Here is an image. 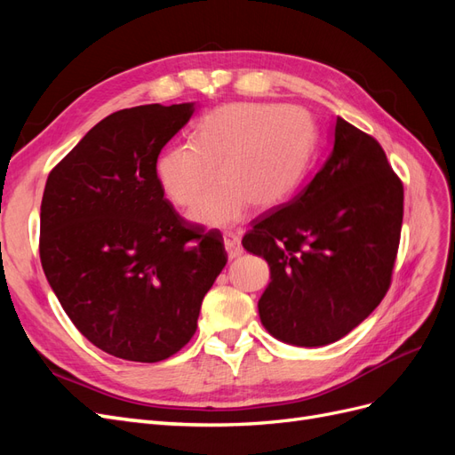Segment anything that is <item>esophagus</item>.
I'll use <instances>...</instances> for the list:
<instances>
[{
    "mask_svg": "<svg viewBox=\"0 0 455 455\" xmlns=\"http://www.w3.org/2000/svg\"><path fill=\"white\" fill-rule=\"evenodd\" d=\"M224 246H226V252H228L229 259L239 258L243 254V244H241L239 237H235V235H226L224 237Z\"/></svg>",
    "mask_w": 455,
    "mask_h": 455,
    "instance_id": "1",
    "label": "esophagus"
}]
</instances>
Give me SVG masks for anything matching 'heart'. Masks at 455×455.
Instances as JSON below:
<instances>
[{
  "instance_id": "heart-1",
  "label": "heart",
  "mask_w": 455,
  "mask_h": 455,
  "mask_svg": "<svg viewBox=\"0 0 455 455\" xmlns=\"http://www.w3.org/2000/svg\"><path fill=\"white\" fill-rule=\"evenodd\" d=\"M315 123L298 106L231 102L206 114L196 127L194 144H176L156 163L161 191L206 228L239 224L251 204L269 211L294 194L304 178L313 146ZM219 171L216 172L215 169Z\"/></svg>"
}]
</instances>
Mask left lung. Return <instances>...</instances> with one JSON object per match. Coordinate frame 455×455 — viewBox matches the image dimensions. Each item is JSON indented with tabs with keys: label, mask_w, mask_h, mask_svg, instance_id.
<instances>
[{
	"label": "left lung",
	"mask_w": 455,
	"mask_h": 455,
	"mask_svg": "<svg viewBox=\"0 0 455 455\" xmlns=\"http://www.w3.org/2000/svg\"><path fill=\"white\" fill-rule=\"evenodd\" d=\"M403 203V182L378 140L338 117L311 182L243 239L269 266L258 301L267 332L321 347L359 326L389 291Z\"/></svg>",
	"instance_id": "1"
}]
</instances>
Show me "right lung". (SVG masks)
Segmentation results:
<instances>
[{
  "label": "right lung",
  "instance_id": "obj_1",
  "mask_svg": "<svg viewBox=\"0 0 455 455\" xmlns=\"http://www.w3.org/2000/svg\"><path fill=\"white\" fill-rule=\"evenodd\" d=\"M196 102L148 104L94 125L47 178L39 256L62 309L92 346L159 363L197 330L228 254L164 199L156 163Z\"/></svg>",
  "mask_w": 455,
  "mask_h": 455
}]
</instances>
